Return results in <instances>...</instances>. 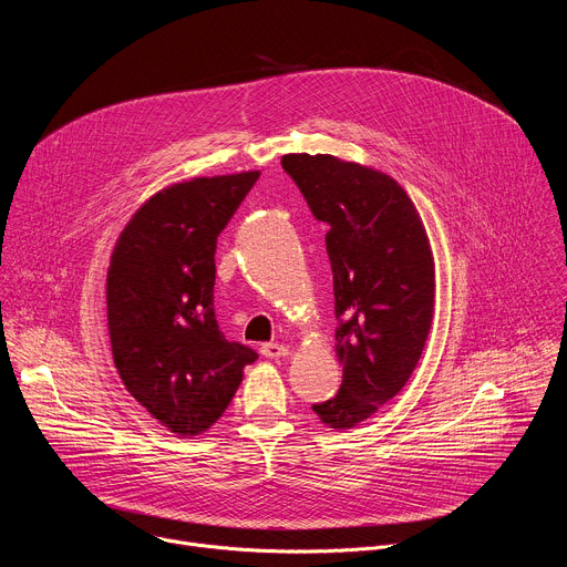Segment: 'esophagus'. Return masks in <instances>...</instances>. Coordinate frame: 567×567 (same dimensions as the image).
<instances>
[{"label":"esophagus","mask_w":567,"mask_h":567,"mask_svg":"<svg viewBox=\"0 0 567 567\" xmlns=\"http://www.w3.org/2000/svg\"><path fill=\"white\" fill-rule=\"evenodd\" d=\"M260 352H262V357H267V359H285V357H289V348H287V346H280V343H265V346L260 348Z\"/></svg>","instance_id":"1"}]
</instances>
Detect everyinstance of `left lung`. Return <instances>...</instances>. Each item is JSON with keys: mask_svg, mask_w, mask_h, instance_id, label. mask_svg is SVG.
Wrapping results in <instances>:
<instances>
[{"mask_svg": "<svg viewBox=\"0 0 567 567\" xmlns=\"http://www.w3.org/2000/svg\"><path fill=\"white\" fill-rule=\"evenodd\" d=\"M311 215L330 226L339 392L313 403L337 431L370 420L411 379L433 322L435 265L417 208L388 175L332 154H285Z\"/></svg>", "mask_w": 567, "mask_h": 567, "instance_id": "1", "label": "left lung"}]
</instances>
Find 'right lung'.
Instances as JSON below:
<instances>
[{
    "label": "right lung",
    "instance_id": "obj_1",
    "mask_svg": "<svg viewBox=\"0 0 567 567\" xmlns=\"http://www.w3.org/2000/svg\"><path fill=\"white\" fill-rule=\"evenodd\" d=\"M260 173L199 177L150 197L123 228L107 271L116 370L141 406L173 433L208 431L256 350L228 341L215 318V249Z\"/></svg>",
    "mask_w": 567,
    "mask_h": 567
}]
</instances>
